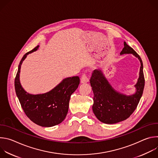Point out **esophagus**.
<instances>
[{
    "label": "esophagus",
    "instance_id": "34e87169",
    "mask_svg": "<svg viewBox=\"0 0 158 158\" xmlns=\"http://www.w3.org/2000/svg\"><path fill=\"white\" fill-rule=\"evenodd\" d=\"M89 82V79L87 76V75L85 74H84L82 76H81V83H86Z\"/></svg>",
    "mask_w": 158,
    "mask_h": 158
}]
</instances>
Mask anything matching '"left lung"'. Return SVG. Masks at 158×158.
I'll return each instance as SVG.
<instances>
[{
  "instance_id": "8db88e82",
  "label": "left lung",
  "mask_w": 158,
  "mask_h": 158,
  "mask_svg": "<svg viewBox=\"0 0 158 158\" xmlns=\"http://www.w3.org/2000/svg\"><path fill=\"white\" fill-rule=\"evenodd\" d=\"M120 54H132L141 62L139 77L135 85L136 91L131 96L117 92L107 81L101 70H94L90 79L94 93L93 110L96 118L106 124H115L127 119L136 109L144 87L143 64L140 56L126 42Z\"/></svg>"
}]
</instances>
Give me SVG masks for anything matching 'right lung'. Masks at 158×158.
I'll use <instances>...</instances> for the list:
<instances>
[{
    "label": "right lung",
    "mask_w": 158,
    "mask_h": 158,
    "mask_svg": "<svg viewBox=\"0 0 158 158\" xmlns=\"http://www.w3.org/2000/svg\"><path fill=\"white\" fill-rule=\"evenodd\" d=\"M38 48L39 46L22 58L15 78V89L26 115L39 126L52 127L60 124L65 118L71 96L78 87L80 79L79 76L65 78L51 91L44 94L34 95L27 93L20 83V67L27 56Z\"/></svg>",
    "instance_id": "right-lung-1"
}]
</instances>
